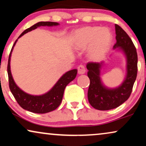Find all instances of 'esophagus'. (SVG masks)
<instances>
[{
	"label": "esophagus",
	"instance_id": "34e87169",
	"mask_svg": "<svg viewBox=\"0 0 146 146\" xmlns=\"http://www.w3.org/2000/svg\"><path fill=\"white\" fill-rule=\"evenodd\" d=\"M77 73L79 74H84L86 73V68H85L84 65H79L78 67H77Z\"/></svg>",
	"mask_w": 146,
	"mask_h": 146
}]
</instances>
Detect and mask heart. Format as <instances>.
<instances>
[{
  "instance_id": "obj_1",
  "label": "heart",
  "mask_w": 146,
  "mask_h": 146,
  "mask_svg": "<svg viewBox=\"0 0 146 146\" xmlns=\"http://www.w3.org/2000/svg\"><path fill=\"white\" fill-rule=\"evenodd\" d=\"M112 35L107 28L87 26L77 29L73 34V44L77 50L88 48V55L94 61L105 58L111 47Z\"/></svg>"
}]
</instances>
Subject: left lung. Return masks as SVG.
I'll return each mask as SVG.
<instances>
[{
    "instance_id": "left-lung-1",
    "label": "left lung",
    "mask_w": 146,
    "mask_h": 146,
    "mask_svg": "<svg viewBox=\"0 0 146 146\" xmlns=\"http://www.w3.org/2000/svg\"><path fill=\"white\" fill-rule=\"evenodd\" d=\"M116 40L114 48L121 47L127 58V75L123 84L110 90L102 86L100 78V69L103 62H90L87 64L90 84L88 92V101L97 110H108L119 106L130 96L137 77V54L130 37L117 24H115Z\"/></svg>"
}]
</instances>
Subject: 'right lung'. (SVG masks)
<instances>
[{
	"label": "right lung",
	"mask_w": 146,
	"mask_h": 146,
	"mask_svg": "<svg viewBox=\"0 0 146 146\" xmlns=\"http://www.w3.org/2000/svg\"><path fill=\"white\" fill-rule=\"evenodd\" d=\"M58 25L56 22L51 21H41L38 22L35 25H32L29 28L25 29L24 32L19 36V38L26 34L28 32L33 30L40 26H52V25ZM17 40H15L13 46L11 50L9 56L8 65H7V73L9 77V86L11 92L13 95L16 101L21 108L23 109L28 110L29 112H34V113L44 114L52 111L57 108L61 103L62 96L64 89L66 86L69 84L71 81L75 78L77 75V69H73L67 72L60 77L58 82L55 84V86L52 88L51 90L42 96H32L27 94L25 92L20 90L15 83L13 79L11 73L10 69V59L11 52Z\"/></svg>",
	"instance_id": "1"
}]
</instances>
